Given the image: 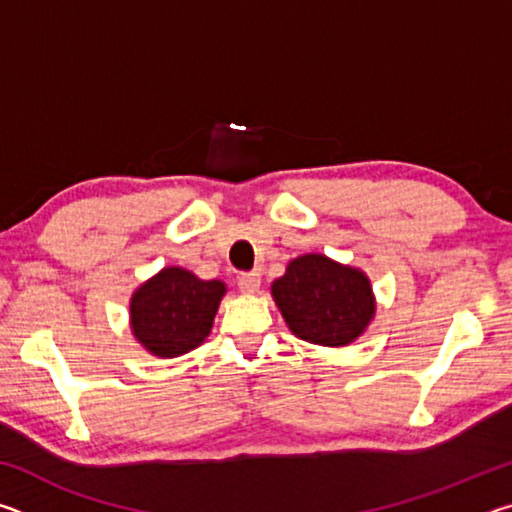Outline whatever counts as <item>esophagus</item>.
<instances>
[{
	"mask_svg": "<svg viewBox=\"0 0 512 512\" xmlns=\"http://www.w3.org/2000/svg\"><path fill=\"white\" fill-rule=\"evenodd\" d=\"M239 291L241 293H257L259 291V284H262V275H259L257 271H250V273H244L239 277Z\"/></svg>",
	"mask_w": 512,
	"mask_h": 512,
	"instance_id": "1",
	"label": "esophagus"
}]
</instances>
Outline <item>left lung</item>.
Returning a JSON list of instances; mask_svg holds the SVG:
<instances>
[{"label": "left lung", "mask_w": 512, "mask_h": 512, "mask_svg": "<svg viewBox=\"0 0 512 512\" xmlns=\"http://www.w3.org/2000/svg\"><path fill=\"white\" fill-rule=\"evenodd\" d=\"M271 293L298 339L327 348L359 339L377 309L366 273L316 253L291 259Z\"/></svg>", "instance_id": "1"}]
</instances>
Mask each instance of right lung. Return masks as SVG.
I'll use <instances>...</instances> for the list:
<instances>
[{
  "label": "right lung",
  "mask_w": 512,
  "mask_h": 512,
  "mask_svg": "<svg viewBox=\"0 0 512 512\" xmlns=\"http://www.w3.org/2000/svg\"><path fill=\"white\" fill-rule=\"evenodd\" d=\"M223 296L221 280H201L180 266L162 268L133 293V336L160 359L187 354L207 339Z\"/></svg>",
  "instance_id": "right-lung-1"
}]
</instances>
